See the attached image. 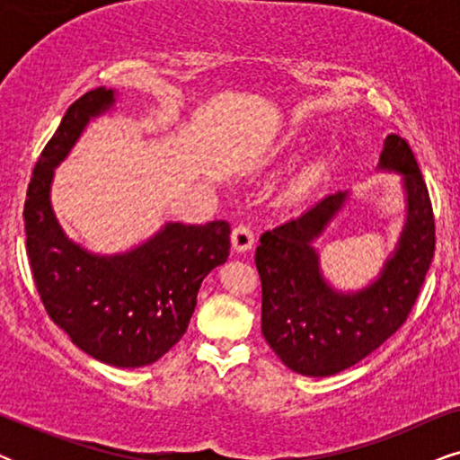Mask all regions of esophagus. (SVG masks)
<instances>
[{
	"mask_svg": "<svg viewBox=\"0 0 460 460\" xmlns=\"http://www.w3.org/2000/svg\"><path fill=\"white\" fill-rule=\"evenodd\" d=\"M255 243V232L251 230V226L247 224H238L234 230H232V247L238 253H244V251H249L253 247Z\"/></svg>",
	"mask_w": 460,
	"mask_h": 460,
	"instance_id": "34e87169",
	"label": "esophagus"
}]
</instances>
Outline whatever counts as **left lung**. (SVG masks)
Returning a JSON list of instances; mask_svg holds the SVG:
<instances>
[{
	"mask_svg": "<svg viewBox=\"0 0 460 460\" xmlns=\"http://www.w3.org/2000/svg\"><path fill=\"white\" fill-rule=\"evenodd\" d=\"M379 169L402 175L406 224L398 247L368 287L335 291L312 247L348 192L329 194L260 238L255 266L261 280V332L295 373L331 376L364 360L406 323L423 287L436 251V222L429 190L404 137H385Z\"/></svg>",
	"mask_w": 460,
	"mask_h": 460,
	"instance_id": "left-lung-1",
	"label": "left lung"
}]
</instances>
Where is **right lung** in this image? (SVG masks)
<instances>
[{
  "label": "right lung",
  "mask_w": 460,
  "mask_h": 460,
  "mask_svg": "<svg viewBox=\"0 0 460 460\" xmlns=\"http://www.w3.org/2000/svg\"><path fill=\"white\" fill-rule=\"evenodd\" d=\"M115 104L96 87L68 106L60 128L35 163L24 200L31 272L48 316L96 360L146 367L180 341L197 305L200 282L230 255V224H165L140 247L93 255L68 241L49 203L54 167L90 119Z\"/></svg>",
  "instance_id": "1"
}]
</instances>
